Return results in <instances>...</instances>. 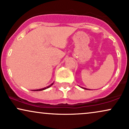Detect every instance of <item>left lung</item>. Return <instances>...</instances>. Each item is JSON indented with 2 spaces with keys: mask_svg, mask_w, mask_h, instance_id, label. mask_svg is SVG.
<instances>
[{
  "mask_svg": "<svg viewBox=\"0 0 129 129\" xmlns=\"http://www.w3.org/2000/svg\"><path fill=\"white\" fill-rule=\"evenodd\" d=\"M80 87V86H79ZM81 87L82 88H83V89H85V90H90V89H88V88H84V87Z\"/></svg>",
  "mask_w": 129,
  "mask_h": 129,
  "instance_id": "obj_1",
  "label": "left lung"
}]
</instances>
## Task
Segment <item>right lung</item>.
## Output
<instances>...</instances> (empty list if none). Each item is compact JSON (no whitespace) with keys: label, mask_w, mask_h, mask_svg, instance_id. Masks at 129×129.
<instances>
[{"label":"right lung","mask_w":129,"mask_h":129,"mask_svg":"<svg viewBox=\"0 0 129 129\" xmlns=\"http://www.w3.org/2000/svg\"><path fill=\"white\" fill-rule=\"evenodd\" d=\"M54 82H53V83H51V84H50V85H48V86L46 87H44V88H41V89H37V90H32V91H42V90H44L45 89H47V88H48L49 87H50L51 86H52V85H53V84H54Z\"/></svg>","instance_id":"obj_1"}]
</instances>
